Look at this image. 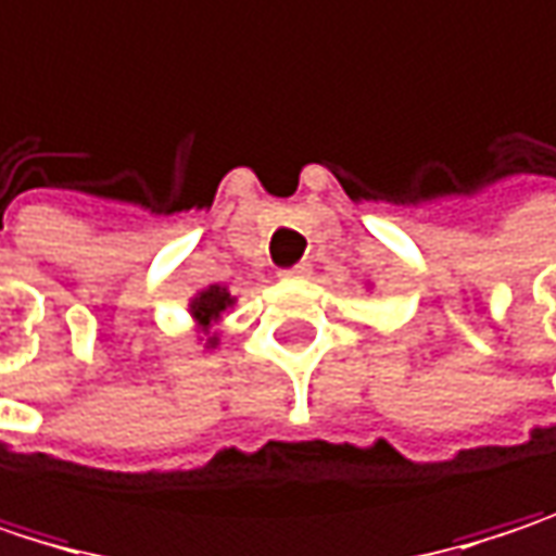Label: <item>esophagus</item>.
Returning <instances> with one entry per match:
<instances>
[{
  "label": "esophagus",
  "instance_id": "obj_1",
  "mask_svg": "<svg viewBox=\"0 0 556 556\" xmlns=\"http://www.w3.org/2000/svg\"><path fill=\"white\" fill-rule=\"evenodd\" d=\"M285 278H311V265L307 262H301V265H294V268H288V271H281Z\"/></svg>",
  "mask_w": 556,
  "mask_h": 556
}]
</instances>
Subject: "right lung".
Segmentation results:
<instances>
[{"label":"right lung","mask_w":556,"mask_h":556,"mask_svg":"<svg viewBox=\"0 0 556 556\" xmlns=\"http://www.w3.org/2000/svg\"><path fill=\"white\" fill-rule=\"evenodd\" d=\"M230 307H233V298H230V291L224 285H211V288H204V291H198L191 298L188 313H191L198 332L204 336V349H217L220 336L211 332V326L224 316V311H230Z\"/></svg>","instance_id":"right-lung-1"}]
</instances>
